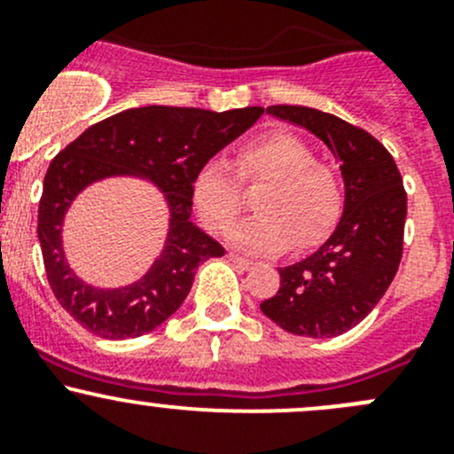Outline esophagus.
Instances as JSON below:
<instances>
[{"label": "esophagus", "mask_w": 454, "mask_h": 454, "mask_svg": "<svg viewBox=\"0 0 454 454\" xmlns=\"http://www.w3.org/2000/svg\"><path fill=\"white\" fill-rule=\"evenodd\" d=\"M227 258H229V260H231V262H233V264H238V267H240V269H249V267H251V264H254V262H251V260L242 258V255H238V254H229V255H227Z\"/></svg>", "instance_id": "obj_1"}]
</instances>
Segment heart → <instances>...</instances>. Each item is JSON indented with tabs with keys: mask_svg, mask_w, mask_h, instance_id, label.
<instances>
[{
	"mask_svg": "<svg viewBox=\"0 0 454 454\" xmlns=\"http://www.w3.org/2000/svg\"><path fill=\"white\" fill-rule=\"evenodd\" d=\"M264 187L255 199L258 216L233 231L247 251L304 249L320 242L342 214L344 183L338 169L289 132H271L238 150L236 174L223 159H209L192 181V203L207 231L225 236L245 209L242 187Z\"/></svg>",
	"mask_w": 454,
	"mask_h": 454,
	"instance_id": "b5f03b06",
	"label": "heart"
}]
</instances>
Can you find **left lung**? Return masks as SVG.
Segmentation results:
<instances>
[{"mask_svg": "<svg viewBox=\"0 0 454 454\" xmlns=\"http://www.w3.org/2000/svg\"><path fill=\"white\" fill-rule=\"evenodd\" d=\"M329 145L342 168L347 200L333 236L309 258L280 269V289L260 309L307 338H335L360 325L397 273L403 251L406 190L393 156L357 125L304 106H269Z\"/></svg>", "mask_w": 454, "mask_h": 454, "instance_id": "obj_1", "label": "left lung"}]
</instances>
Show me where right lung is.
<instances>
[{
  "label": "right lung",
  "mask_w": 454,
  "mask_h": 454,
  "mask_svg": "<svg viewBox=\"0 0 454 454\" xmlns=\"http://www.w3.org/2000/svg\"><path fill=\"white\" fill-rule=\"evenodd\" d=\"M262 107L212 112L200 107H132L90 125L52 159L43 178L37 233L48 285L61 307L98 338H138L163 325L187 298L196 269L225 255V247L190 221L192 181L227 143L262 114ZM138 173L168 196L173 225L155 267L123 290L83 286L65 264L60 223L74 196L92 180Z\"/></svg>",
  "instance_id": "1"
}]
</instances>
